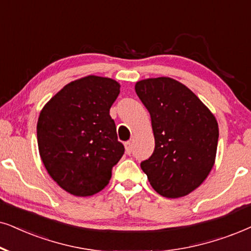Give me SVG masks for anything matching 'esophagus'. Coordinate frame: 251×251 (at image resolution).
Returning a JSON list of instances; mask_svg holds the SVG:
<instances>
[{"mask_svg": "<svg viewBox=\"0 0 251 251\" xmlns=\"http://www.w3.org/2000/svg\"><path fill=\"white\" fill-rule=\"evenodd\" d=\"M125 149H126V153H127V155H131V152H132L131 142H129V141L125 142Z\"/></svg>", "mask_w": 251, "mask_h": 251, "instance_id": "34e87169", "label": "esophagus"}]
</instances>
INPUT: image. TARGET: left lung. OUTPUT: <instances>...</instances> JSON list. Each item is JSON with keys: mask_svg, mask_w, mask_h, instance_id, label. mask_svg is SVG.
<instances>
[{"mask_svg": "<svg viewBox=\"0 0 251 251\" xmlns=\"http://www.w3.org/2000/svg\"><path fill=\"white\" fill-rule=\"evenodd\" d=\"M135 92L150 113L155 149L141 169L159 195H188L213 168L218 123L201 100L181 82L168 76L145 79Z\"/></svg>", "mask_w": 251, "mask_h": 251, "instance_id": "1", "label": "left lung"}]
</instances>
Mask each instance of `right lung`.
Wrapping results in <instances>:
<instances>
[{
	"label": "right lung",
	"instance_id": "add662e5",
	"mask_svg": "<svg viewBox=\"0 0 251 251\" xmlns=\"http://www.w3.org/2000/svg\"><path fill=\"white\" fill-rule=\"evenodd\" d=\"M116 80L88 75L63 87L39 116V152L53 181L75 196L101 192L125 151L110 108Z\"/></svg>",
	"mask_w": 251,
	"mask_h": 251
}]
</instances>
